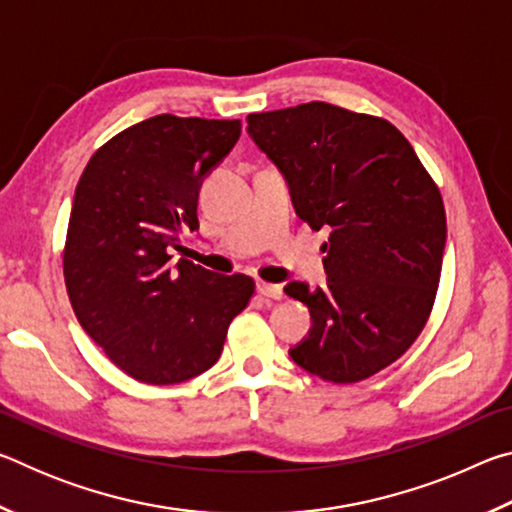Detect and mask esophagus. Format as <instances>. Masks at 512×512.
I'll return each mask as SVG.
<instances>
[{
    "label": "esophagus",
    "instance_id": "1",
    "mask_svg": "<svg viewBox=\"0 0 512 512\" xmlns=\"http://www.w3.org/2000/svg\"><path fill=\"white\" fill-rule=\"evenodd\" d=\"M257 291L262 298L268 300H282L284 298V291L280 284H271V282H257Z\"/></svg>",
    "mask_w": 512,
    "mask_h": 512
}]
</instances>
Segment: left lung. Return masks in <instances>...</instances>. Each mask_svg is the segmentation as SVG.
Masks as SVG:
<instances>
[{"label":"left lung","mask_w":512,"mask_h":512,"mask_svg":"<svg viewBox=\"0 0 512 512\" xmlns=\"http://www.w3.org/2000/svg\"><path fill=\"white\" fill-rule=\"evenodd\" d=\"M248 133L284 173L300 219L329 228L327 287L284 289L314 318L291 359L332 384L377 375L436 302L447 237L438 185L391 121L325 101L253 112Z\"/></svg>","instance_id":"obj_1"}]
</instances>
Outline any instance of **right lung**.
<instances>
[{"instance_id": "right-lung-1", "label": "right lung", "mask_w": 512, "mask_h": 512, "mask_svg": "<svg viewBox=\"0 0 512 512\" xmlns=\"http://www.w3.org/2000/svg\"><path fill=\"white\" fill-rule=\"evenodd\" d=\"M241 135L239 119L155 115L108 140L74 192L63 273L81 327L142 384H180L221 357L255 296L244 273L216 275L171 248L198 228V189Z\"/></svg>"}]
</instances>
